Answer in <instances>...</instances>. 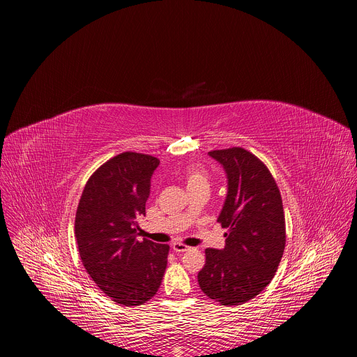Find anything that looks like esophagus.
Segmentation results:
<instances>
[{
  "instance_id": "obj_1",
  "label": "esophagus",
  "mask_w": 357,
  "mask_h": 357,
  "mask_svg": "<svg viewBox=\"0 0 357 357\" xmlns=\"http://www.w3.org/2000/svg\"><path fill=\"white\" fill-rule=\"evenodd\" d=\"M172 248H174V251H176V252H185V251H189V250H190V247H188V245H185V244H182V243H172Z\"/></svg>"
}]
</instances>
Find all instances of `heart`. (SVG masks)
Returning a JSON list of instances; mask_svg holds the SVG:
<instances>
[{
  "label": "heart",
  "instance_id": "heart-1",
  "mask_svg": "<svg viewBox=\"0 0 357 357\" xmlns=\"http://www.w3.org/2000/svg\"><path fill=\"white\" fill-rule=\"evenodd\" d=\"M183 178H185L188 189L202 186V185H209V181H208V176H206L205 171H202L199 167L186 168V171L183 174Z\"/></svg>",
  "mask_w": 357,
  "mask_h": 357
}]
</instances>
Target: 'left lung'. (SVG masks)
<instances>
[{
    "label": "left lung",
    "mask_w": 357,
    "mask_h": 357,
    "mask_svg": "<svg viewBox=\"0 0 357 357\" xmlns=\"http://www.w3.org/2000/svg\"><path fill=\"white\" fill-rule=\"evenodd\" d=\"M225 169L227 193L218 218L225 248H206L197 274L203 294L222 305L259 295L273 280L285 248V218L280 189L268 168L251 152L233 146L211 151Z\"/></svg>",
    "instance_id": "left-lung-1"
}]
</instances>
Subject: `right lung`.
Segmentation results:
<instances>
[{"label": "right lung", "mask_w": 357, "mask_h": 357, "mask_svg": "<svg viewBox=\"0 0 357 357\" xmlns=\"http://www.w3.org/2000/svg\"><path fill=\"white\" fill-rule=\"evenodd\" d=\"M160 160L137 152L101 165L87 181L75 219L82 263L114 302L137 307L154 296L168 263V244L137 240L151 176Z\"/></svg>", "instance_id": "obj_1"}]
</instances>
